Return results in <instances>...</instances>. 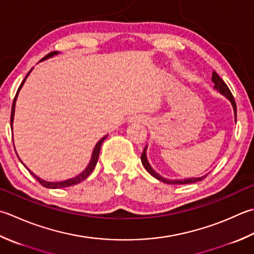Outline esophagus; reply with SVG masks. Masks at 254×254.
<instances>
[{"instance_id":"34e87169","label":"esophagus","mask_w":254,"mask_h":254,"mask_svg":"<svg viewBox=\"0 0 254 254\" xmlns=\"http://www.w3.org/2000/svg\"><path fill=\"white\" fill-rule=\"evenodd\" d=\"M130 122H146V118L142 116V114H138V116H134L133 118L130 119Z\"/></svg>"}]
</instances>
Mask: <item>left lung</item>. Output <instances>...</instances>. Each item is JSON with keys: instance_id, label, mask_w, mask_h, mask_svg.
Returning <instances> with one entry per match:
<instances>
[{"instance_id": "obj_1", "label": "left lung", "mask_w": 254, "mask_h": 254, "mask_svg": "<svg viewBox=\"0 0 254 254\" xmlns=\"http://www.w3.org/2000/svg\"><path fill=\"white\" fill-rule=\"evenodd\" d=\"M212 82L215 83V89H217L218 91H219L222 96H225L228 100H229L232 104V108H233V111H235V120L237 121V106H236V101H235V98H233L232 93L230 91V89L228 88V86L226 84V82L222 80V79L218 76V73L216 71L212 72V78H211ZM141 161H142V164L145 170L151 174V175L153 177H155L156 180L161 181L163 183H166V184H191V183H197V182H200L202 181L203 178H206L208 174H206V175H203L201 177H197V178H185V180H167V178H164L162 177L161 175H158V174L153 170V168L151 167L150 163H148L147 161V157H146V146L145 148H144V151L142 153L141 155Z\"/></svg>"}]
</instances>
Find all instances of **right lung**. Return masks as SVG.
I'll return each instance as SVG.
<instances>
[{"label": "right lung", "mask_w": 254, "mask_h": 254, "mask_svg": "<svg viewBox=\"0 0 254 254\" xmlns=\"http://www.w3.org/2000/svg\"><path fill=\"white\" fill-rule=\"evenodd\" d=\"M58 54V52H52V53H49L48 55H46V56H45L43 59H41V62L42 61H44V59H47V58H49V57H53L54 55H57ZM32 71V70H31ZM31 71H29L27 74H26V77L24 78V80H23V82L21 83V86H19V88H18V90H17V92H16V96H15V98H14V101H13V104H12V113H11V128L13 130V120H14V111H15V101H16V98H17V94H18V91L21 90V88H22V86L24 84V82H25V80H26V78L28 77V74L31 73ZM107 136L108 135H106V136H103L102 138H100V141H99L97 144H96V146H94V148H93V152H92V156H91V160H90V163L88 164V166H87V168L86 170H84L82 173H80L79 174L78 176H76V177H73V178H70V180H67V181H63V182H47V181H44V180H42V178H39L38 176H36L35 175V174L32 172V171H29L28 168H27V171L32 174V175L36 178V181L41 184V185H43L44 187H46V188H52V190H57V188H64V187H68V186H72V185H76V184H78V183H80V182H82V181H84L86 180V178L90 175V174L92 173V171L94 170V167H96V165H97V162H98V158H99V153H100V148H101V145H102V142L106 140L107 138ZM21 161V160H19ZM22 162V161H21Z\"/></svg>", "instance_id": "right-lung-1"}]
</instances>
